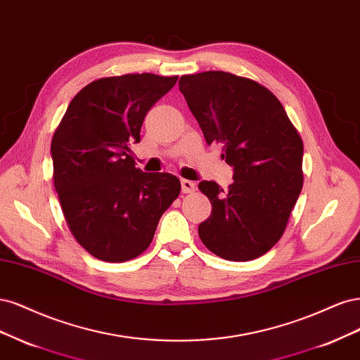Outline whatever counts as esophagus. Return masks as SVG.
Here are the masks:
<instances>
[{"instance_id": "34e87169", "label": "esophagus", "mask_w": 360, "mask_h": 360, "mask_svg": "<svg viewBox=\"0 0 360 360\" xmlns=\"http://www.w3.org/2000/svg\"><path fill=\"white\" fill-rule=\"evenodd\" d=\"M181 188L182 193H193L195 190V184L188 179H181Z\"/></svg>"}]
</instances>
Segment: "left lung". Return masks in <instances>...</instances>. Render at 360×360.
I'll return each instance as SVG.
<instances>
[{"label":"left lung","instance_id":"1","mask_svg":"<svg viewBox=\"0 0 360 360\" xmlns=\"http://www.w3.org/2000/svg\"><path fill=\"white\" fill-rule=\"evenodd\" d=\"M179 91L206 143L233 167L227 190L199 184L212 205L199 236L221 259H257L280 240L302 190V141L280 100L251 79L203 72L182 76Z\"/></svg>","mask_w":360,"mask_h":360}]
</instances>
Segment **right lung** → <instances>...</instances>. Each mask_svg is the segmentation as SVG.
I'll use <instances>...</instances> for the list:
<instances>
[{"instance_id":"right-lung-1","label":"right lung","mask_w":360,"mask_h":360,"mask_svg":"<svg viewBox=\"0 0 360 360\" xmlns=\"http://www.w3.org/2000/svg\"><path fill=\"white\" fill-rule=\"evenodd\" d=\"M178 76L150 73L98 79L70 101L51 145L53 184L73 236L91 256L127 262L153 242L181 182L170 173L136 167L148 110Z\"/></svg>"}]
</instances>
